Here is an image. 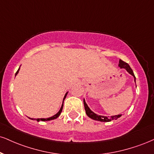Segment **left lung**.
Here are the masks:
<instances>
[{
    "instance_id": "obj_1",
    "label": "left lung",
    "mask_w": 154,
    "mask_h": 154,
    "mask_svg": "<svg viewBox=\"0 0 154 154\" xmlns=\"http://www.w3.org/2000/svg\"><path fill=\"white\" fill-rule=\"evenodd\" d=\"M118 66H119L120 69H125L129 74H130V75H132L133 77H134V82H136V77H135L134 73H133L132 69H131V66H129V64H128V63L123 62V61H122L121 59H120ZM83 102H84L85 109V111H86L87 116H88L89 118H92V119L95 120H97V121H100V122H110L112 120H117L118 118H119L120 116H121V115L112 116H110V117H107V116H100V115L95 113L93 111L90 110V108L88 107V104H87L86 102H85V99L84 100H83Z\"/></svg>"
}]
</instances>
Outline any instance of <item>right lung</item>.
Segmentation results:
<instances>
[{
	"mask_svg": "<svg viewBox=\"0 0 154 154\" xmlns=\"http://www.w3.org/2000/svg\"><path fill=\"white\" fill-rule=\"evenodd\" d=\"M19 70H20V67L18 68V71L16 72V75H15V76H16V75H18V72H19ZM67 93H68V92H66V94H65V95H64V98H63L62 105V106H61L60 110H59V112H57V114H55L54 116H51V117H50V118H36H36H29V119H31V120H36V121H38V122L41 121V120H42V121H48V120H54V119H56V118H57L59 117V116H60L61 112H62V109H63V103H64V99H65L66 97V95H67Z\"/></svg>",
	"mask_w": 154,
	"mask_h": 154,
	"instance_id": "add662e5",
	"label": "right lung"
}]
</instances>
